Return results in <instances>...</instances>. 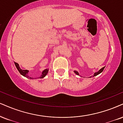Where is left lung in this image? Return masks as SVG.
I'll use <instances>...</instances> for the list:
<instances>
[{
	"mask_svg": "<svg viewBox=\"0 0 123 123\" xmlns=\"http://www.w3.org/2000/svg\"><path fill=\"white\" fill-rule=\"evenodd\" d=\"M104 68H105V67H103L102 68H101L100 69L99 71H98V72H95V73L94 74L93 76H97L98 75V74H100L101 72H102L103 71V70H104ZM74 72H75V73L76 74H77V75H79V72H78V71H74Z\"/></svg>",
	"mask_w": 123,
	"mask_h": 123,
	"instance_id": "8db88e82",
	"label": "left lung"
}]
</instances>
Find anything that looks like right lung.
Segmentation results:
<instances>
[{
	"instance_id": "1",
	"label": "right lung",
	"mask_w": 123,
	"mask_h": 123,
	"mask_svg": "<svg viewBox=\"0 0 123 123\" xmlns=\"http://www.w3.org/2000/svg\"><path fill=\"white\" fill-rule=\"evenodd\" d=\"M15 66H16V68L18 69V70L19 71V72H20V74L21 75L24 76L26 77V78H27L30 79H33L32 78H31V77L29 76H28V72H29V71L26 70V69H22L20 68V67L19 66V64H18V63H16V62H15ZM48 68L44 69V70L43 72H42V75H41L39 77V79H42V78H44L45 76L47 75V74H48Z\"/></svg>"
}]
</instances>
